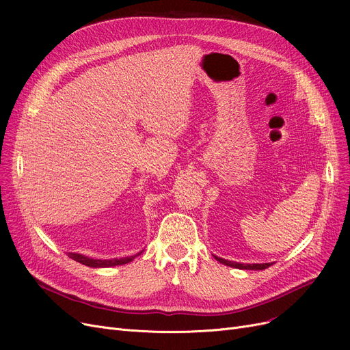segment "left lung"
<instances>
[{"instance_id":"left-lung-1","label":"left lung","mask_w":350,"mask_h":350,"mask_svg":"<svg viewBox=\"0 0 350 350\" xmlns=\"http://www.w3.org/2000/svg\"><path fill=\"white\" fill-rule=\"evenodd\" d=\"M214 258L218 261V262H221V264H224V265H227V267H232V268H238V269H255V271H258V269H265V268H268V267H271L273 262H265V264H241V262H234V261H228V260H224V258H219V256H215L214 255Z\"/></svg>"}]
</instances>
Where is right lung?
<instances>
[{
	"label": "right lung",
	"instance_id": "add662e5",
	"mask_svg": "<svg viewBox=\"0 0 350 350\" xmlns=\"http://www.w3.org/2000/svg\"><path fill=\"white\" fill-rule=\"evenodd\" d=\"M69 258L75 260L77 262H81L86 267L90 268H109V267H116V265H123L135 260L136 255H131V256H123V258H112V260H96V258H90V256L82 255V254H77V252H69ZM140 255V254H139Z\"/></svg>",
	"mask_w": 350,
	"mask_h": 350
}]
</instances>
